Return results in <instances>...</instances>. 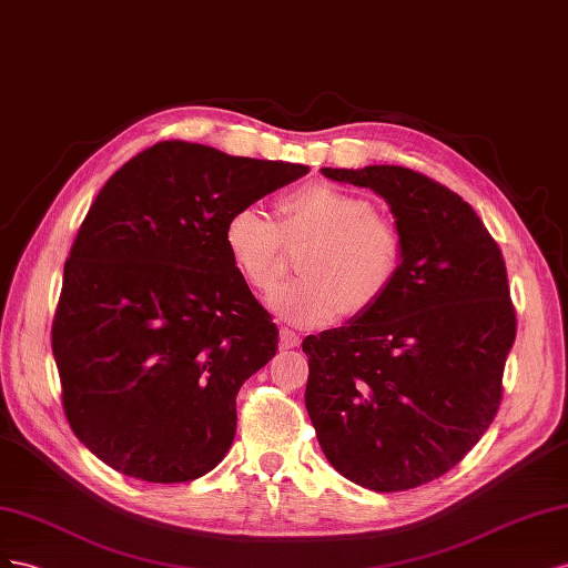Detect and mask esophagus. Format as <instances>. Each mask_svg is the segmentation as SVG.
<instances>
[{"label": "esophagus", "instance_id": "obj_1", "mask_svg": "<svg viewBox=\"0 0 568 568\" xmlns=\"http://www.w3.org/2000/svg\"><path fill=\"white\" fill-rule=\"evenodd\" d=\"M300 345V335L290 328H281V349H293Z\"/></svg>", "mask_w": 568, "mask_h": 568}]
</instances>
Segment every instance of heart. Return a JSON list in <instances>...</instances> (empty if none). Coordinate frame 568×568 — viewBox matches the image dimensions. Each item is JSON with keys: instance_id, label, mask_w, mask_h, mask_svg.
I'll use <instances>...</instances> for the list:
<instances>
[{"instance_id": "1", "label": "heart", "mask_w": 568, "mask_h": 568, "mask_svg": "<svg viewBox=\"0 0 568 568\" xmlns=\"http://www.w3.org/2000/svg\"><path fill=\"white\" fill-rule=\"evenodd\" d=\"M278 225L262 209L240 206L223 225V247L254 290H268L281 273L283 237H312L297 258L300 278L268 295V310L295 326H326L339 314L359 316L397 281L404 240L376 214L364 194L331 183H310L278 202Z\"/></svg>"}]
</instances>
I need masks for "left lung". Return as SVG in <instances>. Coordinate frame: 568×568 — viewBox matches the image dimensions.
Wrapping results in <instances>:
<instances>
[{
    "label": "left lung",
    "mask_w": 568,
    "mask_h": 568,
    "mask_svg": "<svg viewBox=\"0 0 568 568\" xmlns=\"http://www.w3.org/2000/svg\"><path fill=\"white\" fill-rule=\"evenodd\" d=\"M374 190L404 240L387 295L306 335V412L337 474L399 493L457 466L499 409L516 337L507 266L457 192L404 166L321 169Z\"/></svg>",
    "instance_id": "obj_1"
}]
</instances>
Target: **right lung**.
Instances as JSON below:
<instances>
[{"label":"right lung","mask_w":568,"mask_h":568,"mask_svg":"<svg viewBox=\"0 0 568 568\" xmlns=\"http://www.w3.org/2000/svg\"><path fill=\"white\" fill-rule=\"evenodd\" d=\"M310 166L159 142L113 173L63 266L52 326L61 399L97 459L194 480L231 449L235 397L278 328L223 247V225Z\"/></svg>","instance_id":"right-lung-1"}]
</instances>
